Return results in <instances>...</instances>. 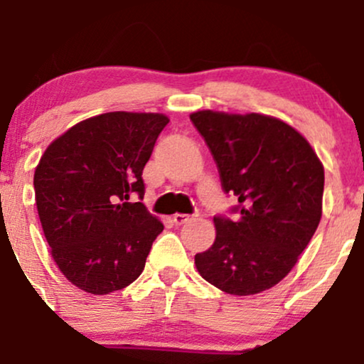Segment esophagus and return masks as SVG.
Here are the masks:
<instances>
[{
  "mask_svg": "<svg viewBox=\"0 0 364 364\" xmlns=\"http://www.w3.org/2000/svg\"><path fill=\"white\" fill-rule=\"evenodd\" d=\"M191 220V215H185V214H176L173 217V223L176 225H183V224H188Z\"/></svg>",
  "mask_w": 364,
  "mask_h": 364,
  "instance_id": "34e87169",
  "label": "esophagus"
}]
</instances>
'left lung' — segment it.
Instances as JSON below:
<instances>
[{
    "label": "left lung",
    "instance_id": "obj_1",
    "mask_svg": "<svg viewBox=\"0 0 364 364\" xmlns=\"http://www.w3.org/2000/svg\"><path fill=\"white\" fill-rule=\"evenodd\" d=\"M205 140L224 193L237 198L215 215V241L195 255L200 275L235 296L281 282L321 219L323 166L294 128L263 114L198 111L190 116Z\"/></svg>",
    "mask_w": 364,
    "mask_h": 364
}]
</instances>
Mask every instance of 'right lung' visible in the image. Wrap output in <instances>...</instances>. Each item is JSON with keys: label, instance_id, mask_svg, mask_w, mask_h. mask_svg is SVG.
Wrapping results in <instances>:
<instances>
[{"label": "right lung", "instance_id": "1", "mask_svg": "<svg viewBox=\"0 0 364 364\" xmlns=\"http://www.w3.org/2000/svg\"><path fill=\"white\" fill-rule=\"evenodd\" d=\"M168 123L156 112H106L75 124L41 157L34 190L44 236L82 291H119L144 270L164 225L141 203V173Z\"/></svg>", "mask_w": 364, "mask_h": 364}]
</instances>
